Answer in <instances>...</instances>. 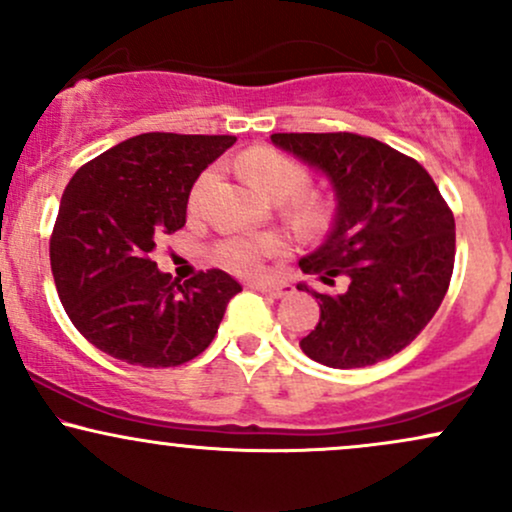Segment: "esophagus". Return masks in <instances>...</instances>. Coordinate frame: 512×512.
<instances>
[{"instance_id": "34e87169", "label": "esophagus", "mask_w": 512, "mask_h": 512, "mask_svg": "<svg viewBox=\"0 0 512 512\" xmlns=\"http://www.w3.org/2000/svg\"><path fill=\"white\" fill-rule=\"evenodd\" d=\"M250 289L267 293V296H272V298H284L293 293V286H289V284H252Z\"/></svg>"}]
</instances>
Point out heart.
<instances>
[{
    "instance_id": "b5f03b06",
    "label": "heart",
    "mask_w": 512,
    "mask_h": 512,
    "mask_svg": "<svg viewBox=\"0 0 512 512\" xmlns=\"http://www.w3.org/2000/svg\"><path fill=\"white\" fill-rule=\"evenodd\" d=\"M238 168L243 173V178L250 182L252 187L262 192V195L272 199H286L298 195L308 187V170L301 163L293 161L281 151L269 149V146H255V149L245 151L238 158ZM211 182V173H204L195 185L192 192V202H197L202 190ZM296 209L305 221H315L322 214V207L315 199L298 195L296 197ZM286 252V240L279 236H231L223 238L216 245V255L226 264L228 269H233L236 274L243 276H255L262 272L264 262L269 257L284 255Z\"/></svg>"
}]
</instances>
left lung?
<instances>
[{
    "instance_id": "8db88e82",
    "label": "left lung",
    "mask_w": 512,
    "mask_h": 512,
    "mask_svg": "<svg viewBox=\"0 0 512 512\" xmlns=\"http://www.w3.org/2000/svg\"><path fill=\"white\" fill-rule=\"evenodd\" d=\"M330 180L337 216L301 269L346 289L317 293L320 322L301 339L330 368H363L399 354L436 315L455 264V216L414 158L351 132L272 134Z\"/></svg>"
}]
</instances>
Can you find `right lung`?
I'll use <instances>...</instances> for the list:
<instances>
[{"instance_id":"right-lung-1","label":"right lung","mask_w":512,"mask_h":512,"mask_svg":"<svg viewBox=\"0 0 512 512\" xmlns=\"http://www.w3.org/2000/svg\"><path fill=\"white\" fill-rule=\"evenodd\" d=\"M233 144L228 134H139L69 180L50 267L69 320L96 349L132 366L170 368L211 344L243 286L221 269L178 284L151 252L163 233L185 226L199 173Z\"/></svg>"}]
</instances>
